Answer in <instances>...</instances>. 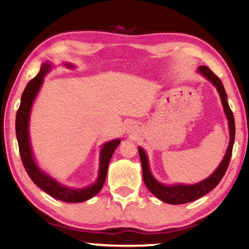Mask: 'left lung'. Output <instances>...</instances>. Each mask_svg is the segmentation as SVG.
<instances>
[{"instance_id":"8db88e82","label":"left lung","mask_w":249,"mask_h":249,"mask_svg":"<svg viewBox=\"0 0 249 249\" xmlns=\"http://www.w3.org/2000/svg\"><path fill=\"white\" fill-rule=\"evenodd\" d=\"M198 71L202 75L205 76L209 81L213 83L214 87L217 88V90L219 92L220 99H222L224 110H225V114L228 116L229 120V125H230V144L228 151H226L225 157H224L223 161L220 162V165L216 171L213 172V174L201 181L199 183L193 186H183V185H177V186H164L161 183H159L155 178L152 177L151 172L149 170V164H148V158H146L145 152L143 151L142 148H139V153L141 162H142V171H143V180L145 186L148 187V189L156 197L161 199L162 202H166L170 204H183L188 203V202L195 201L202 196L211 192L214 187H216L220 182V180L223 179L224 174H225L226 170H228L230 160H231L232 156V149H233V143H234V136H235V124H234V116L231 108H230L229 103H228V96H226L225 89L223 87V83L220 81L219 77H217L211 70L208 68L207 66H201L198 68Z\"/></svg>"}]
</instances>
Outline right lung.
<instances>
[{"mask_svg": "<svg viewBox=\"0 0 249 249\" xmlns=\"http://www.w3.org/2000/svg\"><path fill=\"white\" fill-rule=\"evenodd\" d=\"M69 66V64H68ZM51 66L48 63H44L40 68V72L27 83L25 90L23 91L20 100V106L17 110L16 114V135L18 141V146H19V155L21 158L25 171L29 174L31 180L36 183L39 188H41L44 192L50 194L52 197L60 199L63 202H71V203H77V202L87 201V199L93 197L103 187L104 182L106 180L107 176V168L110 158H112L113 152L119 145L121 141L114 140L110 142L104 144L103 149H101L100 155V167H99V176L94 185L83 189H70L67 187L61 186L54 179H52L47 174L42 173L39 170L38 166L36 165L35 159H33L32 151L30 148V141H29V116L31 106H32L33 100L38 93L40 87H41L42 82L46 72H48Z\"/></svg>", "mask_w": 249, "mask_h": 249, "instance_id": "1", "label": "right lung"}]
</instances>
